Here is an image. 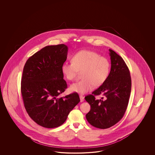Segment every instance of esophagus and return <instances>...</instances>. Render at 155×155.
<instances>
[{"label": "esophagus", "mask_w": 155, "mask_h": 155, "mask_svg": "<svg viewBox=\"0 0 155 155\" xmlns=\"http://www.w3.org/2000/svg\"><path fill=\"white\" fill-rule=\"evenodd\" d=\"M80 98L81 102H84V97L82 95H80Z\"/></svg>", "instance_id": "obj_1"}]
</instances>
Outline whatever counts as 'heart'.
Here are the masks:
<instances>
[{
	"mask_svg": "<svg viewBox=\"0 0 155 155\" xmlns=\"http://www.w3.org/2000/svg\"><path fill=\"white\" fill-rule=\"evenodd\" d=\"M72 62H64L61 71L66 79L71 81L78 72H82V80L71 84V92L84 95L93 87H99L107 80L110 71V62L105 57L100 56L97 52L82 50L75 53L71 58Z\"/></svg>",
	"mask_w": 155,
	"mask_h": 155,
	"instance_id": "b5f03b06",
	"label": "heart"
}]
</instances>
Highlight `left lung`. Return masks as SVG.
<instances>
[{"mask_svg":"<svg viewBox=\"0 0 155 155\" xmlns=\"http://www.w3.org/2000/svg\"><path fill=\"white\" fill-rule=\"evenodd\" d=\"M111 71L106 81L92 94L84 98L91 109L86 115L93 126L101 129L112 127L122 119L126 111L131 90V79L126 64L121 57L109 49ZM104 97L97 100L95 96Z\"/></svg>","mask_w":155,"mask_h":155,"instance_id":"left-lung-1","label":"left lung"}]
</instances>
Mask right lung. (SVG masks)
Instances as JSON below:
<instances>
[{"instance_id": "obj_1", "label": "right lung", "mask_w": 155, "mask_h": 155, "mask_svg": "<svg viewBox=\"0 0 155 155\" xmlns=\"http://www.w3.org/2000/svg\"><path fill=\"white\" fill-rule=\"evenodd\" d=\"M65 44L49 45L29 57L24 67L21 92L29 116L42 127H59L80 102L76 93L58 97L67 88L61 66L67 58Z\"/></svg>"}]
</instances>
